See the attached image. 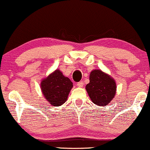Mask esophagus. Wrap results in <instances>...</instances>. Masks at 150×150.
Wrapping results in <instances>:
<instances>
[{
    "label": "esophagus",
    "mask_w": 150,
    "mask_h": 150,
    "mask_svg": "<svg viewBox=\"0 0 150 150\" xmlns=\"http://www.w3.org/2000/svg\"><path fill=\"white\" fill-rule=\"evenodd\" d=\"M77 86L78 87H82L84 86V83H83V82H77Z\"/></svg>",
    "instance_id": "obj_1"
}]
</instances>
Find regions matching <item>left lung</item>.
<instances>
[{
    "label": "left lung",
    "mask_w": 150,
    "mask_h": 150,
    "mask_svg": "<svg viewBox=\"0 0 150 150\" xmlns=\"http://www.w3.org/2000/svg\"><path fill=\"white\" fill-rule=\"evenodd\" d=\"M116 81L101 70H93L89 75V83L86 85L89 98L94 104L104 106L113 100L116 93Z\"/></svg>",
    "instance_id": "left-lung-1"
}]
</instances>
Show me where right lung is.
Wrapping results in <instances>:
<instances>
[{"label": "right lung", "mask_w": 150, "mask_h": 150, "mask_svg": "<svg viewBox=\"0 0 150 150\" xmlns=\"http://www.w3.org/2000/svg\"><path fill=\"white\" fill-rule=\"evenodd\" d=\"M40 87L43 95L49 104L53 106H59L67 101L73 84L61 70L56 69L43 79Z\"/></svg>", "instance_id": "1"}]
</instances>
